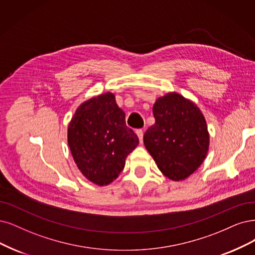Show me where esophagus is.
I'll return each instance as SVG.
<instances>
[{"label":"esophagus","mask_w":255,"mask_h":255,"mask_svg":"<svg viewBox=\"0 0 255 255\" xmlns=\"http://www.w3.org/2000/svg\"><path fill=\"white\" fill-rule=\"evenodd\" d=\"M135 133H136V135L138 136V139H139V142L142 143L143 142V135H144V132H143V130L142 129H137L136 131H135Z\"/></svg>","instance_id":"obj_1"}]
</instances>
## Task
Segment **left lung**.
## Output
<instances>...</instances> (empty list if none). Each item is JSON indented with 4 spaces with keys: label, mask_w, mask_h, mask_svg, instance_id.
<instances>
[{
    "label": "left lung",
    "mask_w": 255,
    "mask_h": 255,
    "mask_svg": "<svg viewBox=\"0 0 255 255\" xmlns=\"http://www.w3.org/2000/svg\"><path fill=\"white\" fill-rule=\"evenodd\" d=\"M154 125L144 134V145L169 180L180 182L194 173L208 153L210 135L196 104L176 92L156 99Z\"/></svg>",
    "instance_id": "8db88e82"
}]
</instances>
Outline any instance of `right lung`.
Returning <instances> with one entry per match:
<instances>
[{
	"label": "right lung",
	"instance_id": "1",
	"mask_svg": "<svg viewBox=\"0 0 255 255\" xmlns=\"http://www.w3.org/2000/svg\"><path fill=\"white\" fill-rule=\"evenodd\" d=\"M67 140L79 170L98 186H107L118 178L128 154L138 145L112 92L81 104L68 124Z\"/></svg>",
	"mask_w": 255,
	"mask_h": 255
}]
</instances>
